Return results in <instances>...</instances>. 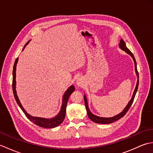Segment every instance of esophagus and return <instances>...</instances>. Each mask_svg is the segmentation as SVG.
<instances>
[{
    "label": "esophagus",
    "mask_w": 153,
    "mask_h": 153,
    "mask_svg": "<svg viewBox=\"0 0 153 153\" xmlns=\"http://www.w3.org/2000/svg\"><path fill=\"white\" fill-rule=\"evenodd\" d=\"M85 80L82 77H79L76 80V84L78 87H83L85 85Z\"/></svg>",
    "instance_id": "obj_1"
}]
</instances>
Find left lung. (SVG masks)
Returning a JSON list of instances; mask_svg holds the SVG:
<instances>
[{
  "mask_svg": "<svg viewBox=\"0 0 153 153\" xmlns=\"http://www.w3.org/2000/svg\"><path fill=\"white\" fill-rule=\"evenodd\" d=\"M119 47L121 48L122 50L124 51L126 53H128V54L130 55V56L133 58V60L134 61V64H135V73L137 74V84H136V86H135V88L134 89V93H133V95L131 97V100H129V102L127 106L125 107V108L123 110V111L122 112H120L118 114H117L114 116L113 117H110V118H103V117H100L98 116H96L95 114H93V113H91V112L90 111V110L89 108V106H88V102H87V97L86 95H84V101H85V107H86V110H87V114H88L89 118H90L91 120H92L93 122L97 123H102V124H108V123H112L115 121H117V120H118L119 119H120L121 118L124 116L126 112L128 111V110L130 108L133 102H134V100L135 98V94L137 91V89H138V85H139V74H138V71L137 70V64H136V61L135 59V57L134 56V54H132L131 52L129 51L128 48H127L125 42L123 41V39H121L120 41V43H119Z\"/></svg>",
  "mask_w": 153,
  "mask_h": 153,
  "instance_id": "8db88e82",
  "label": "left lung"
}]
</instances>
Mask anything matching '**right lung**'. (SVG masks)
Returning <instances> with one entry per match:
<instances>
[{"label":"right lung","mask_w":153,"mask_h":153,"mask_svg":"<svg viewBox=\"0 0 153 153\" xmlns=\"http://www.w3.org/2000/svg\"><path fill=\"white\" fill-rule=\"evenodd\" d=\"M30 41H29L27 43L25 44L23 50L24 49L25 46L30 43ZM18 61V58H16V60H15L14 67H13V80H12V89H13V93H14V98L16 99V102L18 103V106L20 107V108L24 113L25 114V115L26 116L27 118L31 121L33 123H34L35 124H36L39 126L42 127V128H56V127L58 126L60 124H61L62 122L64 121V120L65 118V116H66V106H67V103H68V99H69L70 96L71 95V94L74 91H75V87L74 85H71L69 88H68L66 92L64 93V95H63V98H62V105L61 106V109L60 110L59 113L58 114L54 116V118H41V117H35V116H32L30 114L25 111V110L24 108V107L22 106V104L19 101V100L18 99V97L17 95V93H16V66H17V63Z\"/></svg>","instance_id":"1"}]
</instances>
